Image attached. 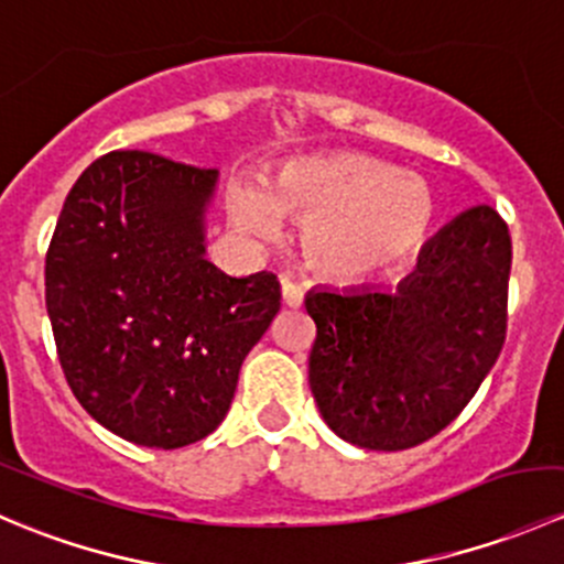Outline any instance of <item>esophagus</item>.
Listing matches in <instances>:
<instances>
[{
  "instance_id": "1",
  "label": "esophagus",
  "mask_w": 564,
  "mask_h": 564,
  "mask_svg": "<svg viewBox=\"0 0 564 564\" xmlns=\"http://www.w3.org/2000/svg\"><path fill=\"white\" fill-rule=\"evenodd\" d=\"M281 294L289 308H300L303 305V286L294 283L292 278H281Z\"/></svg>"
}]
</instances>
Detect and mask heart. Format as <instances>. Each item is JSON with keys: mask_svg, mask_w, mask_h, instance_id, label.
I'll use <instances>...</instances> for the list:
<instances>
[{"mask_svg": "<svg viewBox=\"0 0 564 564\" xmlns=\"http://www.w3.org/2000/svg\"><path fill=\"white\" fill-rule=\"evenodd\" d=\"M429 182L360 152L297 158L270 187L253 176L229 182V215L256 240L281 235V215L300 220L305 259L322 275L357 281L401 264L434 229Z\"/></svg>", "mask_w": 564, "mask_h": 564, "instance_id": "heart-1", "label": "heart"}]
</instances>
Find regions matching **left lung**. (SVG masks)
<instances>
[{"label": "left lung", "instance_id": "obj_1", "mask_svg": "<svg viewBox=\"0 0 564 564\" xmlns=\"http://www.w3.org/2000/svg\"><path fill=\"white\" fill-rule=\"evenodd\" d=\"M510 264L508 224L480 204L425 242L395 289L308 292V382L324 423L368 451L447 429L502 351Z\"/></svg>", "mask_w": 564, "mask_h": 564}]
</instances>
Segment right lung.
<instances>
[{"label":"right lung","instance_id":"1","mask_svg":"<svg viewBox=\"0 0 564 564\" xmlns=\"http://www.w3.org/2000/svg\"><path fill=\"white\" fill-rule=\"evenodd\" d=\"M218 172L141 150L70 187L45 253V308L73 395L133 445H193L224 423L242 360L281 308L272 272L207 259Z\"/></svg>","mask_w":564,"mask_h":564}]
</instances>
